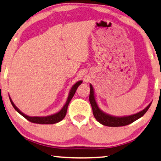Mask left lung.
<instances>
[{"label":"left lung","instance_id":"1","mask_svg":"<svg viewBox=\"0 0 161 161\" xmlns=\"http://www.w3.org/2000/svg\"><path fill=\"white\" fill-rule=\"evenodd\" d=\"M90 102L92 108L93 114L95 119L97 120L99 123L105 126L109 127H120L127 125L132 123V122L137 120V119L140 118L145 114V113L149 109L150 104L152 103H150L142 111L139 112L136 114H132L129 116H113L111 114L104 113L102 109L99 108L97 103L96 101V97L94 94V90L92 85H90Z\"/></svg>","mask_w":161,"mask_h":161}]
</instances>
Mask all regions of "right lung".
Instances as JSON below:
<instances>
[{"instance_id":"add662e5","label":"right lung","mask_w":161,"mask_h":161,"mask_svg":"<svg viewBox=\"0 0 161 161\" xmlns=\"http://www.w3.org/2000/svg\"><path fill=\"white\" fill-rule=\"evenodd\" d=\"M81 83H82V81L80 80V81H77V82H76L75 85L72 86V87L71 88V90L69 91V93L67 100V102H66V103L64 104V105L63 106L62 109H61L59 112H58V113L53 114H51V115H48V116H45V117L28 116V115H26V114H25L24 113H23L20 110V109L18 108L16 105H15V104L14 103V102L12 101V99L10 96H9V99H10V101H11V103L12 104L13 107L14 108V109H16L18 113H19V114H21L23 117H24L25 118L28 119L29 121L33 122V123L43 124V125L54 124V123H57V122L62 121V119L64 118V117L66 116V114H67L69 104L71 99H72L73 96L75 95L76 90H77L78 86H80Z\"/></svg>"}]
</instances>
